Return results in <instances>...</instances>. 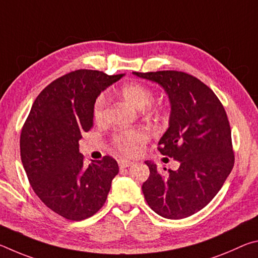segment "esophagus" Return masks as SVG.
Returning <instances> with one entry per match:
<instances>
[{"label":"esophagus","mask_w":258,"mask_h":258,"mask_svg":"<svg viewBox=\"0 0 258 258\" xmlns=\"http://www.w3.org/2000/svg\"><path fill=\"white\" fill-rule=\"evenodd\" d=\"M133 164V161L127 160V159H119L118 160V165L120 168H126V167H130L131 165Z\"/></svg>","instance_id":"34e87169"}]
</instances>
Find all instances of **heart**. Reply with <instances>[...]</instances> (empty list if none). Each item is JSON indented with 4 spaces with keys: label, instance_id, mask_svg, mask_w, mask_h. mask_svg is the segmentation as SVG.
I'll return each instance as SVG.
<instances>
[{
    "label": "heart",
    "instance_id": "b5f03b06",
    "mask_svg": "<svg viewBox=\"0 0 258 258\" xmlns=\"http://www.w3.org/2000/svg\"><path fill=\"white\" fill-rule=\"evenodd\" d=\"M120 95L126 102L140 110L146 108L154 100L152 91L139 83H130V84L124 85L120 90ZM104 108H106V98L101 95L94 104L93 115L97 121L103 118ZM148 138L149 137H148L147 131L143 128L126 130L116 135L115 145L123 154L135 156L141 151L143 145L148 141Z\"/></svg>",
    "mask_w": 258,
    "mask_h": 258
}]
</instances>
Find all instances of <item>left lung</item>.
<instances>
[{
    "mask_svg": "<svg viewBox=\"0 0 258 258\" xmlns=\"http://www.w3.org/2000/svg\"><path fill=\"white\" fill-rule=\"evenodd\" d=\"M133 75L157 83L168 95V128L158 142L161 155L180 163L161 176L151 160L142 184L148 205L169 220L194 215L207 206L233 168L234 155L228 116L215 93L189 74L163 71ZM166 169V168H164Z\"/></svg>",
    "mask_w": 258,
    "mask_h": 258,
    "instance_id": "obj_1",
    "label": "left lung"
}]
</instances>
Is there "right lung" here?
Here are the masks:
<instances>
[{"label": "right lung", "mask_w": 258, "mask_h": 258, "mask_svg": "<svg viewBox=\"0 0 258 258\" xmlns=\"http://www.w3.org/2000/svg\"><path fill=\"white\" fill-rule=\"evenodd\" d=\"M123 76L80 69L58 78L38 94L21 131L20 156L30 185L67 220L97 213L118 174L109 156L84 166L78 141L92 128L95 100Z\"/></svg>", "instance_id": "add662e5"}]
</instances>
